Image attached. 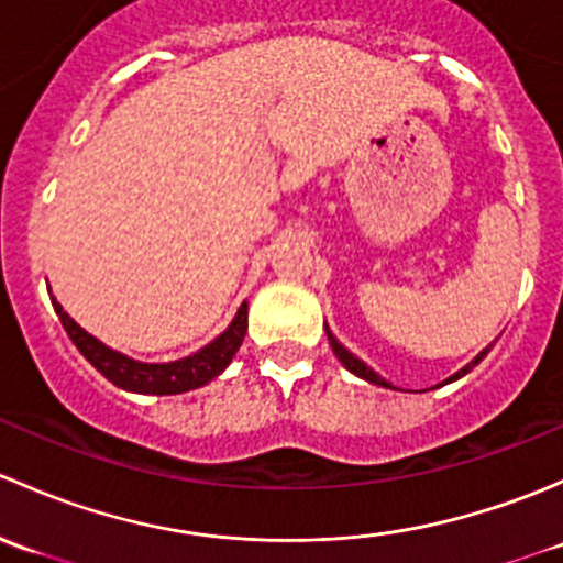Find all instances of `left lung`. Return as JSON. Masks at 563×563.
<instances>
[{
	"label": "left lung",
	"mask_w": 563,
	"mask_h": 563,
	"mask_svg": "<svg viewBox=\"0 0 563 563\" xmlns=\"http://www.w3.org/2000/svg\"><path fill=\"white\" fill-rule=\"evenodd\" d=\"M328 339H330V346H333L335 357H339V361H341V363H344V366H346V368H350V371H352V374H357V376H361V379H368V382H374V385H382V387H390V385H387V382H385V379H382V376H376V374H374V371H371V368L366 366V363H363V361H357V357H355V355H350V352H346V350H344V346H341V344H339V341H335V339H333V335H330V333H328ZM485 355H488V350H483V352H479V355H477V357H474V361H472V363H468V366H466V368H461V371H457V374H455V376H450V379H448V382H453V379H457V376H463V374H466V371H472L474 366H477V363H479V361H483V357H485Z\"/></svg>",
	"instance_id": "8db88e82"
}]
</instances>
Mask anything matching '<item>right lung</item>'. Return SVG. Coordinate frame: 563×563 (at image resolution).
I'll return each instance as SVG.
<instances>
[{"label":"right lung","mask_w":563,"mask_h":563,"mask_svg":"<svg viewBox=\"0 0 563 563\" xmlns=\"http://www.w3.org/2000/svg\"><path fill=\"white\" fill-rule=\"evenodd\" d=\"M56 314H59L62 324H65L67 335L73 339V344L78 346L80 355L100 371L106 379L113 385L124 387L132 393H152V396H173V393H187L195 387L206 385L213 376L222 374L228 368V363L233 361V355L239 352L243 335H246V303L241 306L239 314H235L233 324L219 335L217 341L200 350L192 357H184L176 363H137L124 357L121 352L108 350L106 344L95 339V335L86 333L75 320H69V314L56 303V298H51Z\"/></svg>","instance_id":"obj_1"}]
</instances>
